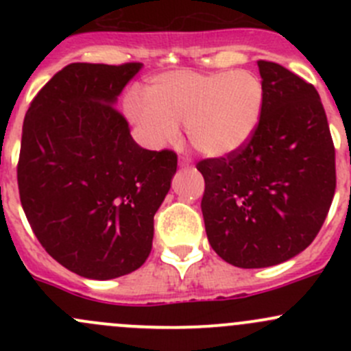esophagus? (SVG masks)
Returning a JSON list of instances; mask_svg holds the SVG:
<instances>
[{"mask_svg": "<svg viewBox=\"0 0 351 351\" xmlns=\"http://www.w3.org/2000/svg\"><path fill=\"white\" fill-rule=\"evenodd\" d=\"M190 158L189 156H182V158H180V166H182V168H189L190 166Z\"/></svg>", "mask_w": 351, "mask_h": 351, "instance_id": "obj_1", "label": "esophagus"}]
</instances>
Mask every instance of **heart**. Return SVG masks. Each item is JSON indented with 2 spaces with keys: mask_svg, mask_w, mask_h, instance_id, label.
I'll use <instances>...</instances> for the list:
<instances>
[{
  "mask_svg": "<svg viewBox=\"0 0 351 351\" xmlns=\"http://www.w3.org/2000/svg\"><path fill=\"white\" fill-rule=\"evenodd\" d=\"M265 88L260 77L246 69H182L154 76L146 95L127 93V117L146 146L161 149L180 139L186 125L198 153L222 158L243 149L260 125Z\"/></svg>",
  "mask_w": 351,
  "mask_h": 351,
  "instance_id": "heart-1",
  "label": "heart"
}]
</instances>
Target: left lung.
<instances>
[{"mask_svg":"<svg viewBox=\"0 0 351 351\" xmlns=\"http://www.w3.org/2000/svg\"><path fill=\"white\" fill-rule=\"evenodd\" d=\"M260 125L243 149L202 159L205 231L239 268L284 263L319 232L336 189L335 146L319 93L277 62L258 61Z\"/></svg>","mask_w":351,"mask_h":351,"instance_id":"obj_1","label":"left lung"}]
</instances>
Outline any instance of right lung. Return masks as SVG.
Here are the masks:
<instances>
[{"instance_id": "right-lung-1", "label": "right lung", "mask_w": 351, "mask_h": 351, "mask_svg": "<svg viewBox=\"0 0 351 351\" xmlns=\"http://www.w3.org/2000/svg\"><path fill=\"white\" fill-rule=\"evenodd\" d=\"M141 67L73 62L38 91L23 120V212L45 251L84 278L122 277L147 260L154 214L176 173V154L141 147L115 108Z\"/></svg>"}]
</instances>
